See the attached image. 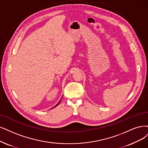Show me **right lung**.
<instances>
[{
	"label": "right lung",
	"mask_w": 148,
	"mask_h": 148,
	"mask_svg": "<svg viewBox=\"0 0 148 148\" xmlns=\"http://www.w3.org/2000/svg\"><path fill=\"white\" fill-rule=\"evenodd\" d=\"M61 100H62V99H60V101H59V102H58V103H57V105H56V106H54V107H56V106H58V104H59V103H60V101H61Z\"/></svg>",
	"instance_id": "obj_1"
}]
</instances>
